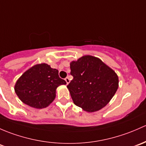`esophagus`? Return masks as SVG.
Listing matches in <instances>:
<instances>
[{
    "mask_svg": "<svg viewBox=\"0 0 146 146\" xmlns=\"http://www.w3.org/2000/svg\"><path fill=\"white\" fill-rule=\"evenodd\" d=\"M65 80H66V84L67 85H68V84L69 83V82H70V79H69V78L68 77H66L65 78Z\"/></svg>",
    "mask_w": 146,
    "mask_h": 146,
    "instance_id": "1",
    "label": "esophagus"
}]
</instances>
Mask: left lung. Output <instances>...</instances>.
Returning a JSON list of instances; mask_svg holds the SVG:
<instances>
[{"label":"left lung","instance_id":"1","mask_svg":"<svg viewBox=\"0 0 146 146\" xmlns=\"http://www.w3.org/2000/svg\"><path fill=\"white\" fill-rule=\"evenodd\" d=\"M70 68L73 79L67 87L73 103L85 111L103 108L117 92V75L99 58L85 55L71 61Z\"/></svg>","mask_w":146,"mask_h":146}]
</instances>
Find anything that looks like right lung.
I'll return each mask as SVG.
<instances>
[{"label":"right lung","mask_w":146,"mask_h":146,"mask_svg":"<svg viewBox=\"0 0 146 146\" xmlns=\"http://www.w3.org/2000/svg\"><path fill=\"white\" fill-rule=\"evenodd\" d=\"M59 71L47 64L33 66L24 72L15 85V93L24 104L33 108H46L56 97V90L66 85Z\"/></svg>","instance_id":"add662e5"}]
</instances>
